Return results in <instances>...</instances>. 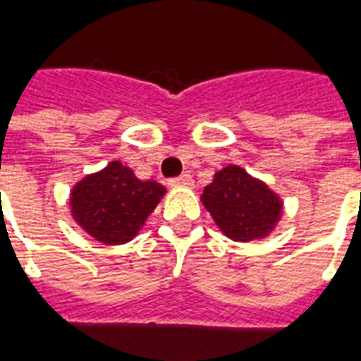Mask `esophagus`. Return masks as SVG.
Segmentation results:
<instances>
[{
  "label": "esophagus",
  "mask_w": 361,
  "mask_h": 361,
  "mask_svg": "<svg viewBox=\"0 0 361 361\" xmlns=\"http://www.w3.org/2000/svg\"><path fill=\"white\" fill-rule=\"evenodd\" d=\"M169 186H171V188H180V186H194V180H192V175L184 173V175H180V177L171 178V180H169Z\"/></svg>",
  "instance_id": "esophagus-1"
}]
</instances>
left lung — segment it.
I'll list each match as a JSON object with an SVG mask.
<instances>
[{
    "label": "left lung",
    "instance_id": "1",
    "mask_svg": "<svg viewBox=\"0 0 361 361\" xmlns=\"http://www.w3.org/2000/svg\"><path fill=\"white\" fill-rule=\"evenodd\" d=\"M201 201L219 230L233 241L264 239L282 216L281 197L239 166H226L214 173Z\"/></svg>",
    "mask_w": 361,
    "mask_h": 361
}]
</instances>
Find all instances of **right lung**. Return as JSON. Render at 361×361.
I'll use <instances>...</instances> for the list:
<instances>
[{
  "instance_id": "1",
  "label": "right lung",
  "mask_w": 361,
  "mask_h": 361,
  "mask_svg": "<svg viewBox=\"0 0 361 361\" xmlns=\"http://www.w3.org/2000/svg\"><path fill=\"white\" fill-rule=\"evenodd\" d=\"M164 194L160 183L141 180L130 167L109 161L75 184L69 207L75 222L96 241L124 245L141 231Z\"/></svg>"
}]
</instances>
